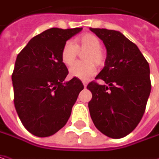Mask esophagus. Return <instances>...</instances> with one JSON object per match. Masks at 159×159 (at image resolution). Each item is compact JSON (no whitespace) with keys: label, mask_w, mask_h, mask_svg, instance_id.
<instances>
[{"label":"esophagus","mask_w":159,"mask_h":159,"mask_svg":"<svg viewBox=\"0 0 159 159\" xmlns=\"http://www.w3.org/2000/svg\"><path fill=\"white\" fill-rule=\"evenodd\" d=\"M83 85H84V88H86L87 87V85H88V82L87 81H82Z\"/></svg>","instance_id":"34e87169"}]
</instances>
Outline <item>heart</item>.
<instances>
[{"label": "heart", "mask_w": 159, "mask_h": 159, "mask_svg": "<svg viewBox=\"0 0 159 159\" xmlns=\"http://www.w3.org/2000/svg\"><path fill=\"white\" fill-rule=\"evenodd\" d=\"M74 42L75 45L71 41L64 43L61 51L62 61L65 65H71L76 60L79 50L88 49L84 55L86 62H78L70 68V76L88 80L95 73V64L102 65L104 63L105 56L101 48V41L95 34H85L77 37Z\"/></svg>", "instance_id": "heart-1"}]
</instances>
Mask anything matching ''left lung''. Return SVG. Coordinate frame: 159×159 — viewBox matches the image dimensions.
<instances>
[{"instance_id":"left-lung-1","label":"left lung","mask_w":159,"mask_h":159,"mask_svg":"<svg viewBox=\"0 0 159 159\" xmlns=\"http://www.w3.org/2000/svg\"><path fill=\"white\" fill-rule=\"evenodd\" d=\"M102 40L107 57L95 77L105 85L92 81L89 102L95 127L111 138L129 134L143 116L151 90L150 66L138 47L119 31L89 28Z\"/></svg>"}]
</instances>
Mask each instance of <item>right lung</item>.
<instances>
[{"label": "right lung", "instance_id": "obj_1", "mask_svg": "<svg viewBox=\"0 0 159 159\" xmlns=\"http://www.w3.org/2000/svg\"><path fill=\"white\" fill-rule=\"evenodd\" d=\"M82 28H50L34 37L16 57L12 73L14 104L22 124L38 137L64 127L80 92L78 78L68 75L61 58L64 43Z\"/></svg>", "mask_w": 159, "mask_h": 159}]
</instances>
